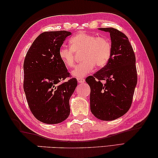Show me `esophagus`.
Here are the masks:
<instances>
[{"instance_id":"obj_1","label":"esophagus","mask_w":158,"mask_h":158,"mask_svg":"<svg viewBox=\"0 0 158 158\" xmlns=\"http://www.w3.org/2000/svg\"><path fill=\"white\" fill-rule=\"evenodd\" d=\"M77 82H78L79 83H81V84L84 83V82H85V80L84 78H77Z\"/></svg>"}]
</instances>
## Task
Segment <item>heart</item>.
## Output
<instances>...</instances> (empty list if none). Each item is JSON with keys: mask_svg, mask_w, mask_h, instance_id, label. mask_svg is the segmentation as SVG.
I'll use <instances>...</instances> for the list:
<instances>
[{"mask_svg": "<svg viewBox=\"0 0 158 158\" xmlns=\"http://www.w3.org/2000/svg\"><path fill=\"white\" fill-rule=\"evenodd\" d=\"M71 48L61 45L59 49V56L64 65L71 68L74 65V51L82 50V62L77 64L71 72L72 76L82 78L94 69L105 66L109 61L112 47L110 41L103 37H97L91 33L81 32L70 39Z\"/></svg>", "mask_w": 158, "mask_h": 158, "instance_id": "1", "label": "heart"}]
</instances>
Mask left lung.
<instances>
[{
	"label": "left lung",
	"instance_id": "1",
	"mask_svg": "<svg viewBox=\"0 0 158 158\" xmlns=\"http://www.w3.org/2000/svg\"><path fill=\"white\" fill-rule=\"evenodd\" d=\"M110 33L112 53L109 61L85 80L90 87V110L97 118L113 120L130 109L137 83L136 57L128 38L114 28Z\"/></svg>",
	"mask_w": 158,
	"mask_h": 158
}]
</instances>
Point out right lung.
<instances>
[{
	"instance_id": "1",
	"label": "right lung",
	"mask_w": 158,
	"mask_h": 158,
	"mask_svg": "<svg viewBox=\"0 0 158 158\" xmlns=\"http://www.w3.org/2000/svg\"><path fill=\"white\" fill-rule=\"evenodd\" d=\"M71 33L43 32L28 49L24 62V90L33 115L40 122L57 124L70 114L69 99L76 78L59 84L70 76L59 56V49Z\"/></svg>"
}]
</instances>
